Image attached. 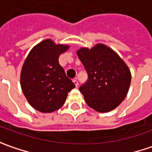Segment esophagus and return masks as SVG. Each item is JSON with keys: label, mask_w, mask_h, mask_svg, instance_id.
I'll list each match as a JSON object with an SVG mask.
<instances>
[{"label": "esophagus", "mask_w": 152, "mask_h": 152, "mask_svg": "<svg viewBox=\"0 0 152 152\" xmlns=\"http://www.w3.org/2000/svg\"><path fill=\"white\" fill-rule=\"evenodd\" d=\"M73 81V83H74V85H75V86L77 87V86L79 85V81L77 80V79H74Z\"/></svg>", "instance_id": "esophagus-1"}]
</instances>
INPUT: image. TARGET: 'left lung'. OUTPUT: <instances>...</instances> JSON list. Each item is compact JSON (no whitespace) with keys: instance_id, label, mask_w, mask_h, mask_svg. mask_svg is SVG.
Wrapping results in <instances>:
<instances>
[{"instance_id":"1","label":"left lung","mask_w":152,"mask_h":152,"mask_svg":"<svg viewBox=\"0 0 152 152\" xmlns=\"http://www.w3.org/2000/svg\"><path fill=\"white\" fill-rule=\"evenodd\" d=\"M77 54L88 74L79 87L89 107L100 113L116 108L128 93L131 74L118 55L102 44L92 49L82 48Z\"/></svg>"}]
</instances>
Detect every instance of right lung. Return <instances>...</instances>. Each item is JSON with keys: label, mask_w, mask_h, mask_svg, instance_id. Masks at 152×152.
I'll use <instances>...</instances> for the list:
<instances>
[{"label": "right lung", "mask_w": 152, "mask_h": 152, "mask_svg": "<svg viewBox=\"0 0 152 152\" xmlns=\"http://www.w3.org/2000/svg\"><path fill=\"white\" fill-rule=\"evenodd\" d=\"M67 45L45 39L33 48L21 73V87L33 107L41 113H52L62 107L67 93L75 87L59 64L61 53Z\"/></svg>", "instance_id": "right-lung-1"}]
</instances>
